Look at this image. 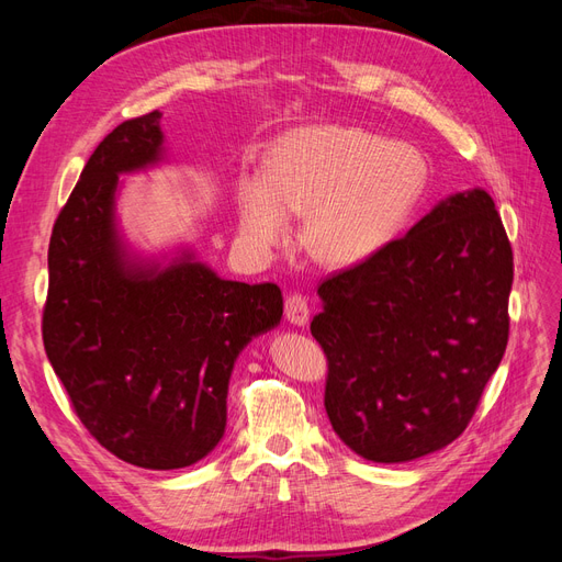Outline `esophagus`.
<instances>
[{
    "mask_svg": "<svg viewBox=\"0 0 562 562\" xmlns=\"http://www.w3.org/2000/svg\"><path fill=\"white\" fill-rule=\"evenodd\" d=\"M283 310H285V318L291 321L293 326H307V321H310L307 297L300 293H291L283 302Z\"/></svg>",
    "mask_w": 562,
    "mask_h": 562,
    "instance_id": "obj_1",
    "label": "esophagus"
}]
</instances>
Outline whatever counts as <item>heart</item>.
<instances>
[{
    "instance_id": "b5f03b06",
    "label": "heart",
    "mask_w": 562,
    "mask_h": 562,
    "mask_svg": "<svg viewBox=\"0 0 562 562\" xmlns=\"http://www.w3.org/2000/svg\"><path fill=\"white\" fill-rule=\"evenodd\" d=\"M427 180L413 145L353 126H300L271 145L265 173H241V236L271 250L291 236V213H302L300 241L314 260L361 265L396 239Z\"/></svg>"
}]
</instances>
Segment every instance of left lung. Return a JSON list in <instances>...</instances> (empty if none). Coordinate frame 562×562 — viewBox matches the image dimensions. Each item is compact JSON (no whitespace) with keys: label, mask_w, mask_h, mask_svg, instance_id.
<instances>
[{"label":"left lung","mask_w":562,"mask_h":562,"mask_svg":"<svg viewBox=\"0 0 562 562\" xmlns=\"http://www.w3.org/2000/svg\"><path fill=\"white\" fill-rule=\"evenodd\" d=\"M512 283V244L485 190L448 196L370 260L323 281L312 335L345 446L398 464L462 436L506 351Z\"/></svg>","instance_id":"obj_1"}]
</instances>
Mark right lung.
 I'll return each instance as SVG.
<instances>
[{"label":"right lung","mask_w":562,"mask_h":562,"mask_svg":"<svg viewBox=\"0 0 562 562\" xmlns=\"http://www.w3.org/2000/svg\"><path fill=\"white\" fill-rule=\"evenodd\" d=\"M161 112L119 124L95 147L48 244L44 349L83 427L143 469H182L225 434L236 356L277 326V283L220 279L184 250L135 260L119 239V176L161 161Z\"/></svg>","instance_id":"add662e5"}]
</instances>
